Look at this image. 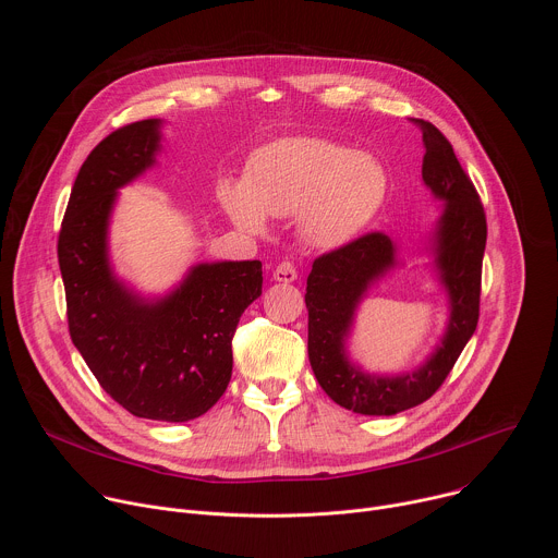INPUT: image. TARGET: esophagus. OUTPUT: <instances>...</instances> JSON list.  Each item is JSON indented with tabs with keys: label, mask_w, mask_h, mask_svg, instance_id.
<instances>
[{
	"label": "esophagus",
	"mask_w": 558,
	"mask_h": 558,
	"mask_svg": "<svg viewBox=\"0 0 558 558\" xmlns=\"http://www.w3.org/2000/svg\"><path fill=\"white\" fill-rule=\"evenodd\" d=\"M298 278V269L293 263L289 260H282L276 269H274V280L278 282H293Z\"/></svg>",
	"instance_id": "obj_1"
}]
</instances>
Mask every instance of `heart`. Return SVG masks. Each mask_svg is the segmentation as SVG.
Instances as JSON below:
<instances>
[{"label": "heart", "mask_w": 558, "mask_h": 558, "mask_svg": "<svg viewBox=\"0 0 558 558\" xmlns=\"http://www.w3.org/2000/svg\"><path fill=\"white\" fill-rule=\"evenodd\" d=\"M388 196V172L375 156L327 138H289L265 147L245 185L225 181L220 203L250 231L265 214L298 216L304 241L317 250L347 245L377 216Z\"/></svg>", "instance_id": "heart-1"}]
</instances>
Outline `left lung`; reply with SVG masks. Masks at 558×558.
I'll return each mask as SVG.
<instances>
[{
  "label": "left lung",
  "instance_id": "left-lung-1",
  "mask_svg": "<svg viewBox=\"0 0 558 558\" xmlns=\"http://www.w3.org/2000/svg\"><path fill=\"white\" fill-rule=\"evenodd\" d=\"M422 130V177L446 209L437 229V265L450 293V323L441 347L415 373L397 377L364 375L344 357V338L366 287L395 263V247L384 231L313 260L306 278L308 362L336 404L360 415H395L424 404L446 381L480 323L482 265L486 250V211L476 187L457 161L450 141L428 121L411 119Z\"/></svg>",
  "mask_w": 558,
  "mask_h": 558
}]
</instances>
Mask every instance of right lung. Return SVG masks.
I'll use <instances>...</instances> for the list:
<instances>
[{
	"mask_svg": "<svg viewBox=\"0 0 558 558\" xmlns=\"http://www.w3.org/2000/svg\"><path fill=\"white\" fill-rule=\"evenodd\" d=\"M158 121L110 132L84 161L61 220L57 258L68 331L101 388L128 413L187 422L231 379V340L263 293V263L198 265L168 298L143 302L114 280L106 229L117 190L154 163Z\"/></svg>",
	"mask_w": 558,
	"mask_h": 558,
	"instance_id": "obj_1",
	"label": "right lung"
}]
</instances>
